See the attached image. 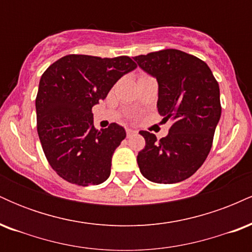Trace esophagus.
Wrapping results in <instances>:
<instances>
[{
  "mask_svg": "<svg viewBox=\"0 0 252 252\" xmlns=\"http://www.w3.org/2000/svg\"><path fill=\"white\" fill-rule=\"evenodd\" d=\"M126 136H128V137H129V136H131L132 134H135L136 130H134V129H130V128H126Z\"/></svg>",
  "mask_w": 252,
  "mask_h": 252,
  "instance_id": "esophagus-1",
  "label": "esophagus"
}]
</instances>
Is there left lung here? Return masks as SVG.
<instances>
[{
    "mask_svg": "<svg viewBox=\"0 0 252 252\" xmlns=\"http://www.w3.org/2000/svg\"><path fill=\"white\" fill-rule=\"evenodd\" d=\"M158 84V111L172 120L168 135L158 141L140 131L146 147L137 155L141 173L156 184L189 179L209 155L220 120L219 85L207 63L179 50H162L134 57Z\"/></svg>",
    "mask_w": 252,
    "mask_h": 252,
    "instance_id": "1",
    "label": "left lung"
}]
</instances>
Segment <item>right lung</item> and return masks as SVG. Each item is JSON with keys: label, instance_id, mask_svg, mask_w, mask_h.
I'll list each match as a JSON object with an SVG mask.
<instances>
[{"label": "right lung", "instance_id": "right-lung-1", "mask_svg": "<svg viewBox=\"0 0 252 252\" xmlns=\"http://www.w3.org/2000/svg\"><path fill=\"white\" fill-rule=\"evenodd\" d=\"M136 67L126 56L70 54L43 72L35 99L37 134L48 163L63 180L89 186L110 176L112 155L126 130L111 123L98 131L92 106Z\"/></svg>", "mask_w": 252, "mask_h": 252}]
</instances>
